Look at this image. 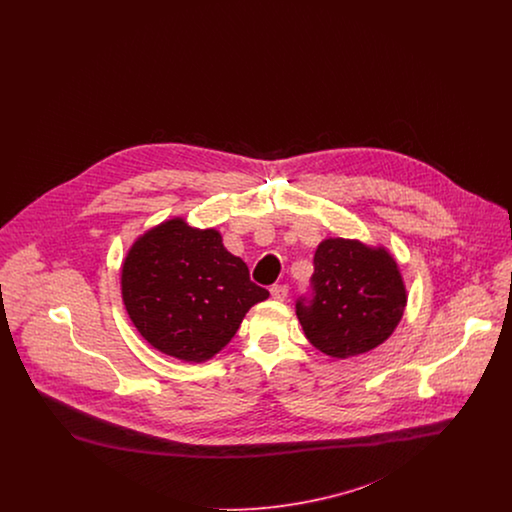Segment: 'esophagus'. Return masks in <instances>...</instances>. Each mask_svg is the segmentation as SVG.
Listing matches in <instances>:
<instances>
[{
	"label": "esophagus",
	"instance_id": "esophagus-1",
	"mask_svg": "<svg viewBox=\"0 0 512 512\" xmlns=\"http://www.w3.org/2000/svg\"><path fill=\"white\" fill-rule=\"evenodd\" d=\"M270 295H272V299H276V301H284V299L288 297V286L276 284V286L270 288Z\"/></svg>",
	"mask_w": 512,
	"mask_h": 512
}]
</instances>
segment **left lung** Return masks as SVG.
<instances>
[{"label": "left lung", "instance_id": "left-lung-1", "mask_svg": "<svg viewBox=\"0 0 512 512\" xmlns=\"http://www.w3.org/2000/svg\"><path fill=\"white\" fill-rule=\"evenodd\" d=\"M315 299L297 303L313 347L332 359L359 357L382 345L401 322L407 286L390 249L326 238L315 251Z\"/></svg>", "mask_w": 512, "mask_h": 512}]
</instances>
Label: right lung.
Listing matches in <instances>:
<instances>
[{
	"instance_id": "add662e5",
	"label": "right lung",
	"mask_w": 512,
	"mask_h": 512,
	"mask_svg": "<svg viewBox=\"0 0 512 512\" xmlns=\"http://www.w3.org/2000/svg\"><path fill=\"white\" fill-rule=\"evenodd\" d=\"M121 295L140 336L184 363L213 359L247 311L268 299L217 228H195L184 217L163 220L134 240L122 259Z\"/></svg>"
}]
</instances>
